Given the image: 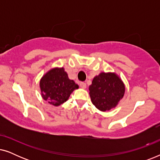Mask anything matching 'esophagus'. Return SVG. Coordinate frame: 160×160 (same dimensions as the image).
Returning <instances> with one entry per match:
<instances>
[{
  "instance_id": "1",
  "label": "esophagus",
  "mask_w": 160,
  "mask_h": 160,
  "mask_svg": "<svg viewBox=\"0 0 160 160\" xmlns=\"http://www.w3.org/2000/svg\"><path fill=\"white\" fill-rule=\"evenodd\" d=\"M79 86L82 89H86L87 88V84H85L84 82H80L79 83Z\"/></svg>"
}]
</instances>
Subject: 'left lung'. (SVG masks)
<instances>
[{
  "mask_svg": "<svg viewBox=\"0 0 160 160\" xmlns=\"http://www.w3.org/2000/svg\"><path fill=\"white\" fill-rule=\"evenodd\" d=\"M89 90L92 104L104 112L117 107L125 93V85L114 72H101L94 77Z\"/></svg>",
  "mask_w": 160,
  "mask_h": 160,
  "instance_id": "left-lung-1",
  "label": "left lung"
}]
</instances>
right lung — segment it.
<instances>
[{
  "label": "right lung",
  "instance_id": "right-lung-1",
  "mask_svg": "<svg viewBox=\"0 0 160 160\" xmlns=\"http://www.w3.org/2000/svg\"><path fill=\"white\" fill-rule=\"evenodd\" d=\"M39 87L43 99L54 106L66 102L71 94L78 89V85L70 79L63 67L53 68L43 74Z\"/></svg>",
  "mask_w": 160,
  "mask_h": 160
}]
</instances>
